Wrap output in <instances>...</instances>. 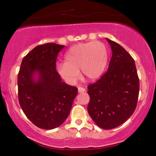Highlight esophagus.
Returning <instances> with one entry per match:
<instances>
[{
  "label": "esophagus",
  "mask_w": 156,
  "mask_h": 156,
  "mask_svg": "<svg viewBox=\"0 0 156 156\" xmlns=\"http://www.w3.org/2000/svg\"><path fill=\"white\" fill-rule=\"evenodd\" d=\"M85 90H86V89H85L84 88H83V87H78V92L79 93L84 92Z\"/></svg>",
  "instance_id": "esophagus-1"
}]
</instances>
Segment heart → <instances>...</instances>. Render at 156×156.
<instances>
[{
    "mask_svg": "<svg viewBox=\"0 0 156 156\" xmlns=\"http://www.w3.org/2000/svg\"><path fill=\"white\" fill-rule=\"evenodd\" d=\"M108 60L106 46L101 42H89L72 47L65 55V63L57 65L59 75L70 84L80 77L95 80L103 74Z\"/></svg>",
    "mask_w": 156,
    "mask_h": 156,
    "instance_id": "heart-1",
    "label": "heart"
}]
</instances>
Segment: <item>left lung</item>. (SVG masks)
<instances>
[{"label":"left lung","mask_w":156,"mask_h":156,"mask_svg":"<svg viewBox=\"0 0 156 156\" xmlns=\"http://www.w3.org/2000/svg\"><path fill=\"white\" fill-rule=\"evenodd\" d=\"M112 51L107 72L89 85L88 113L98 126L114 129L133 114L139 93V79L135 62L116 42L106 38Z\"/></svg>","instance_id":"obj_1"}]
</instances>
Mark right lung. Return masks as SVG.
Here are the masks:
<instances>
[{
	"instance_id": "right-lung-1",
	"label": "right lung",
	"mask_w": 156,
	"mask_h": 156,
	"mask_svg": "<svg viewBox=\"0 0 156 156\" xmlns=\"http://www.w3.org/2000/svg\"><path fill=\"white\" fill-rule=\"evenodd\" d=\"M64 48L55 43L35 47L23 59L18 75L20 107L42 129L62 124L78 92L76 87L63 82L56 71L57 55Z\"/></svg>"
}]
</instances>
